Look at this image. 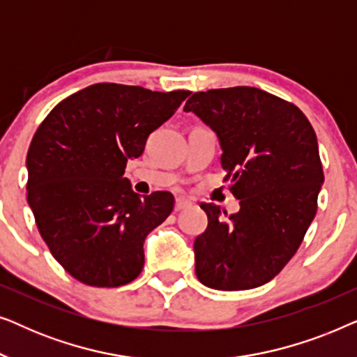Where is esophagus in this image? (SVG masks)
Masks as SVG:
<instances>
[{
  "label": "esophagus",
  "mask_w": 357,
  "mask_h": 357,
  "mask_svg": "<svg viewBox=\"0 0 357 357\" xmlns=\"http://www.w3.org/2000/svg\"><path fill=\"white\" fill-rule=\"evenodd\" d=\"M188 206H192V203L185 198H177V202H175V211H182V209Z\"/></svg>",
  "instance_id": "obj_1"
}]
</instances>
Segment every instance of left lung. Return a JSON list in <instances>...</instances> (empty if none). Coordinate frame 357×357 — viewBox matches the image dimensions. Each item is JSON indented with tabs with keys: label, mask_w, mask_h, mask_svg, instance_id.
I'll list each match as a JSON object with an SVG mask.
<instances>
[{
	"label": "left lung",
	"mask_w": 357,
	"mask_h": 357,
	"mask_svg": "<svg viewBox=\"0 0 357 357\" xmlns=\"http://www.w3.org/2000/svg\"><path fill=\"white\" fill-rule=\"evenodd\" d=\"M216 133L221 165L241 209L203 203L208 227L195 238V273L218 291L253 289L294 257L324 183L319 143L294 104L257 87L195 92L183 107Z\"/></svg>",
	"instance_id": "1"
}]
</instances>
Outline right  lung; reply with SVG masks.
Instances as JSON below:
<instances>
[{"label": "right lung", "mask_w": 357, "mask_h": 357, "mask_svg": "<svg viewBox=\"0 0 357 357\" xmlns=\"http://www.w3.org/2000/svg\"><path fill=\"white\" fill-rule=\"evenodd\" d=\"M188 96L99 82L61 100L37 128L27 202L52 255L77 281L116 287L143 270L144 238L172 213L174 197L141 198L125 167Z\"/></svg>", "instance_id": "1"}]
</instances>
